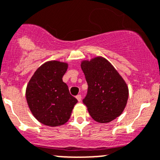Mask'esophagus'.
Wrapping results in <instances>:
<instances>
[{
	"mask_svg": "<svg viewBox=\"0 0 160 160\" xmlns=\"http://www.w3.org/2000/svg\"><path fill=\"white\" fill-rule=\"evenodd\" d=\"M76 98H77V99L78 100V102H81L82 98H81V95H80V94H78V95H77V96H76Z\"/></svg>",
	"mask_w": 160,
	"mask_h": 160,
	"instance_id": "34e87169",
	"label": "esophagus"
}]
</instances>
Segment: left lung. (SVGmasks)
<instances>
[{
    "instance_id": "8db88e82",
    "label": "left lung",
    "mask_w": 160,
    "mask_h": 160,
    "mask_svg": "<svg viewBox=\"0 0 160 160\" xmlns=\"http://www.w3.org/2000/svg\"><path fill=\"white\" fill-rule=\"evenodd\" d=\"M81 69L88 88L83 102L98 123H109L121 115L128 99L127 83L111 63L102 57L83 61Z\"/></svg>"
}]
</instances>
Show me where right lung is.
<instances>
[{"mask_svg": "<svg viewBox=\"0 0 160 160\" xmlns=\"http://www.w3.org/2000/svg\"><path fill=\"white\" fill-rule=\"evenodd\" d=\"M67 68V63L47 62L36 70L29 81L26 101L34 117L43 124L57 127L66 123L77 103L62 81Z\"/></svg>", "mask_w": 160, "mask_h": 160, "instance_id": "1", "label": "right lung"}]
</instances>
